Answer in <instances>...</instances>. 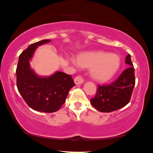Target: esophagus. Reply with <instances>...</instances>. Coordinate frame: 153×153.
I'll return each instance as SVG.
<instances>
[{
  "mask_svg": "<svg viewBox=\"0 0 153 153\" xmlns=\"http://www.w3.org/2000/svg\"><path fill=\"white\" fill-rule=\"evenodd\" d=\"M84 78H83L82 76H80V75H78V76L75 77L74 79V82L76 85L82 84V83L84 82Z\"/></svg>",
  "mask_w": 153,
  "mask_h": 153,
  "instance_id": "esophagus-1",
  "label": "esophagus"
}]
</instances>
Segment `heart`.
I'll list each match as a JSON object with an SVG mask.
<instances>
[{"instance_id": "b5f03b06", "label": "heart", "mask_w": 153, "mask_h": 153, "mask_svg": "<svg viewBox=\"0 0 153 153\" xmlns=\"http://www.w3.org/2000/svg\"><path fill=\"white\" fill-rule=\"evenodd\" d=\"M72 62L76 64L74 60L72 59ZM77 62L79 66L91 68V76L99 82L110 80L120 66V59L117 54L101 51L82 53L78 56Z\"/></svg>"}]
</instances>
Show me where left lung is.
Returning <instances> with one entry per match:
<instances>
[{
	"label": "left lung",
	"mask_w": 153,
	"mask_h": 153,
	"mask_svg": "<svg viewBox=\"0 0 153 153\" xmlns=\"http://www.w3.org/2000/svg\"><path fill=\"white\" fill-rule=\"evenodd\" d=\"M125 63L129 67L121 73L115 82L107 85H98L95 97L91 99V104L97 111L110 113L122 108L129 103L135 86L134 68L129 54Z\"/></svg>",
	"instance_id": "obj_1"
}]
</instances>
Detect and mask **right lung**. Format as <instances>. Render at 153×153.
<instances>
[{"label": "right lung", "instance_id": "right-lung-1", "mask_svg": "<svg viewBox=\"0 0 153 153\" xmlns=\"http://www.w3.org/2000/svg\"><path fill=\"white\" fill-rule=\"evenodd\" d=\"M42 40L30 45L21 53L16 70L18 91L27 105L36 111L54 113L64 104L75 83L72 76L58 71L50 77L38 76L30 68L29 60L38 46L50 42Z\"/></svg>", "mask_w": 153, "mask_h": 153}]
</instances>
